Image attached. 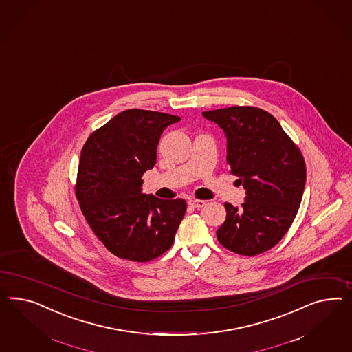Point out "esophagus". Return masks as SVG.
I'll return each mask as SVG.
<instances>
[{
    "mask_svg": "<svg viewBox=\"0 0 352 352\" xmlns=\"http://www.w3.org/2000/svg\"><path fill=\"white\" fill-rule=\"evenodd\" d=\"M188 204H190L192 208H196V209H201V208H204V206L206 205V201L196 200V199H192V200L188 201Z\"/></svg>",
    "mask_w": 352,
    "mask_h": 352,
    "instance_id": "esophagus-1",
    "label": "esophagus"
}]
</instances>
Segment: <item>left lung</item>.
Masks as SVG:
<instances>
[{"instance_id":"obj_1","label":"left lung","mask_w":352,"mask_h":352,"mask_svg":"<svg viewBox=\"0 0 352 352\" xmlns=\"http://www.w3.org/2000/svg\"><path fill=\"white\" fill-rule=\"evenodd\" d=\"M227 135V162L246 190L245 202L224 204L227 219L217 232L224 248L255 256L274 248L295 220L304 195L306 165L276 118L254 106L204 111Z\"/></svg>"}]
</instances>
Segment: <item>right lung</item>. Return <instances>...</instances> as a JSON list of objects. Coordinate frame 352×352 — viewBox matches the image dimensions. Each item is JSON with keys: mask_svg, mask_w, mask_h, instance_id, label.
Instances as JSON below:
<instances>
[{"mask_svg": "<svg viewBox=\"0 0 352 352\" xmlns=\"http://www.w3.org/2000/svg\"><path fill=\"white\" fill-rule=\"evenodd\" d=\"M179 120L165 113L125 110L96 129L82 148L76 200L96 237L115 256L146 263L174 242L186 201L144 195L141 178L156 164L164 129Z\"/></svg>", "mask_w": 352, "mask_h": 352, "instance_id": "obj_1", "label": "right lung"}]
</instances>
